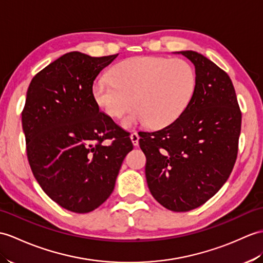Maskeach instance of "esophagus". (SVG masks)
<instances>
[{
    "mask_svg": "<svg viewBox=\"0 0 263 263\" xmlns=\"http://www.w3.org/2000/svg\"><path fill=\"white\" fill-rule=\"evenodd\" d=\"M130 138H131V141H132L134 146L139 145V139H140V137H139V134L137 132H132Z\"/></svg>",
    "mask_w": 263,
    "mask_h": 263,
    "instance_id": "esophagus-1",
    "label": "esophagus"
}]
</instances>
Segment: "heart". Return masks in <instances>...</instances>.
<instances>
[{"instance_id":"1","label":"heart","mask_w":263,"mask_h":263,"mask_svg":"<svg viewBox=\"0 0 263 263\" xmlns=\"http://www.w3.org/2000/svg\"><path fill=\"white\" fill-rule=\"evenodd\" d=\"M111 81L93 86L97 105L111 118H120L132 104L136 108L122 119L125 127L149 123L160 129L178 120L193 101L197 74L180 58L140 56L123 60L111 70Z\"/></svg>"}]
</instances>
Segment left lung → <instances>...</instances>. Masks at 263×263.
Segmentation results:
<instances>
[{
	"label": "left lung",
	"instance_id": "8db88e82",
	"mask_svg": "<svg viewBox=\"0 0 263 263\" xmlns=\"http://www.w3.org/2000/svg\"><path fill=\"white\" fill-rule=\"evenodd\" d=\"M181 54L196 69L193 101L174 123L139 133L149 191L174 212L197 209L225 184L236 161L242 120L227 72L198 52Z\"/></svg>",
	"mask_w": 263,
	"mask_h": 263
}]
</instances>
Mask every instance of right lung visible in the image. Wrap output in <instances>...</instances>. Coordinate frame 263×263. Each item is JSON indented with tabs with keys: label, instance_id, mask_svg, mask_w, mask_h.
<instances>
[{
	"label": "right lung",
	"instance_id": "right-lung-1",
	"mask_svg": "<svg viewBox=\"0 0 263 263\" xmlns=\"http://www.w3.org/2000/svg\"><path fill=\"white\" fill-rule=\"evenodd\" d=\"M118 54L65 53L40 70L27 91L22 127L30 168L42 191L70 212L101 206L133 149L127 132L100 111L93 96L95 78Z\"/></svg>",
	"mask_w": 263,
	"mask_h": 263
}]
</instances>
